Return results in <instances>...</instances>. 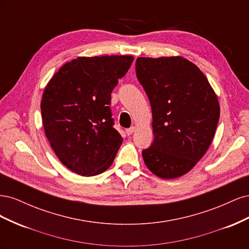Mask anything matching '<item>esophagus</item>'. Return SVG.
Segmentation results:
<instances>
[{"label": "esophagus", "instance_id": "obj_1", "mask_svg": "<svg viewBox=\"0 0 249 249\" xmlns=\"http://www.w3.org/2000/svg\"><path fill=\"white\" fill-rule=\"evenodd\" d=\"M135 130H136V127H135V126H131L130 129H127L125 132H126V134L130 136V135H132V134L135 132Z\"/></svg>", "mask_w": 249, "mask_h": 249}]
</instances>
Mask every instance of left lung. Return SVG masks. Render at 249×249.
<instances>
[{"mask_svg":"<svg viewBox=\"0 0 249 249\" xmlns=\"http://www.w3.org/2000/svg\"><path fill=\"white\" fill-rule=\"evenodd\" d=\"M136 74L152 106L155 136L143 160L161 178L182 177L213 141L220 116L217 94L198 67L182 56L138 57Z\"/></svg>","mask_w":249,"mask_h":249,"instance_id":"obj_1","label":"left lung"}]
</instances>
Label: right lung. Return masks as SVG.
I'll list each match as a JSON object with an SVG mask.
<instances>
[{"mask_svg": "<svg viewBox=\"0 0 249 249\" xmlns=\"http://www.w3.org/2000/svg\"><path fill=\"white\" fill-rule=\"evenodd\" d=\"M133 60L131 55L78 57L60 67L44 88V133L72 172L97 176L114 161L124 139L113 127L111 93Z\"/></svg>", "mask_w": 249, "mask_h": 249, "instance_id": "add662e5", "label": "right lung"}]
</instances>
